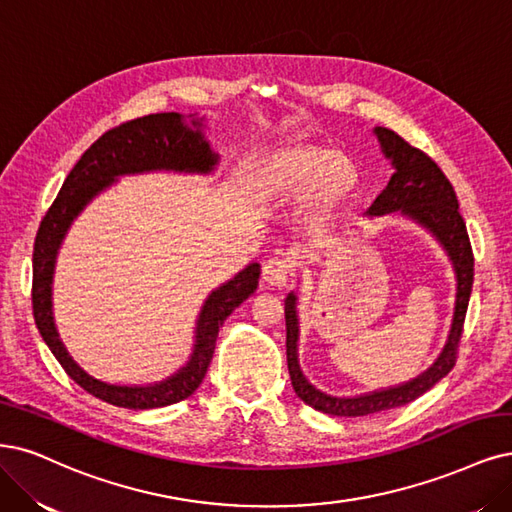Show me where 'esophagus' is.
<instances>
[{
    "label": "esophagus",
    "mask_w": 512,
    "mask_h": 512,
    "mask_svg": "<svg viewBox=\"0 0 512 512\" xmlns=\"http://www.w3.org/2000/svg\"><path fill=\"white\" fill-rule=\"evenodd\" d=\"M292 275V260L288 256H273L262 264V279L271 286H284Z\"/></svg>",
    "instance_id": "1"
}]
</instances>
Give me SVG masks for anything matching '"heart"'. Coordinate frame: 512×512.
Returning a JSON list of instances; mask_svg holds the SVG:
<instances>
[{
    "label": "heart",
    "instance_id": "obj_1",
    "mask_svg": "<svg viewBox=\"0 0 512 512\" xmlns=\"http://www.w3.org/2000/svg\"><path fill=\"white\" fill-rule=\"evenodd\" d=\"M358 173L354 163L343 154H328L322 150H294L275 158L264 169V182L273 192H298L307 188V203L324 207L337 203L354 188Z\"/></svg>",
    "mask_w": 512,
    "mask_h": 512
}]
</instances>
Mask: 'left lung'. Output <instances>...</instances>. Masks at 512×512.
<instances>
[{"mask_svg": "<svg viewBox=\"0 0 512 512\" xmlns=\"http://www.w3.org/2000/svg\"><path fill=\"white\" fill-rule=\"evenodd\" d=\"M381 148L387 158H392V165L396 173L392 175L390 184L370 205V216H383L390 211L400 209L402 214H409L419 224L436 235V239L445 245L447 254L453 260L455 275H457V301H455V317L449 341L443 349V354L434 362V366L421 377L390 387V390L366 394L358 398H334L328 396L303 377L301 368L296 360V339H298V324H296V298L290 294L286 298V356H288V370L296 396L301 398L311 409L322 411L337 417H362L370 413H379L387 409L402 407L409 404L421 394H426L430 387H434L449 370L455 366L457 349L464 334V320L468 311V301L472 292L474 281V254L470 237L466 231V222L460 214V205H457L455 190L447 175L440 171V167L432 158L415 146H411L407 139H402L398 133L385 127L375 129Z\"/></svg>", "mask_w": 512, "mask_h": 512, "instance_id": "left-lung-1", "label": "left lung"}]
</instances>
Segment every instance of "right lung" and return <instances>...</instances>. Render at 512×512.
Listing matches in <instances>:
<instances>
[{
  "label": "right lung",
  "instance_id": "obj_1",
  "mask_svg": "<svg viewBox=\"0 0 512 512\" xmlns=\"http://www.w3.org/2000/svg\"><path fill=\"white\" fill-rule=\"evenodd\" d=\"M192 125L201 127L199 120ZM218 163V156L209 150L201 131H192L178 112L148 114L105 131L97 142L88 148L80 161L74 165L65 178L57 199L48 207L46 216L40 222L38 235L33 243V284H31V305L35 326L42 339L59 360L65 373L72 377L82 390L114 404L122 409H158L188 398L203 383L207 366L216 349L218 330L228 315L248 298L260 275V264L254 262L245 267L235 279L228 281L205 301L199 326L197 345L190 362L171 379L146 385L127 387L110 385L86 375L84 370L69 358L65 351L50 309V281L55 269V256L65 231L80 209L91 201L99 190L110 186L116 175L139 173L152 169H175V171H199L207 173Z\"/></svg>",
  "mask_w": 512,
  "mask_h": 512
}]
</instances>
